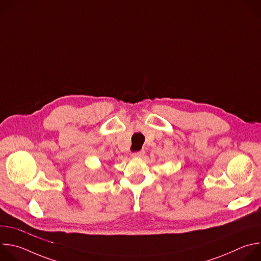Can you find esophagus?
<instances>
[{
  "mask_svg": "<svg viewBox=\"0 0 261 261\" xmlns=\"http://www.w3.org/2000/svg\"><path fill=\"white\" fill-rule=\"evenodd\" d=\"M144 155V151L141 150V151H138V152H135L132 154V157H135V158H140Z\"/></svg>",
  "mask_w": 261,
  "mask_h": 261,
  "instance_id": "obj_1",
  "label": "esophagus"
}]
</instances>
